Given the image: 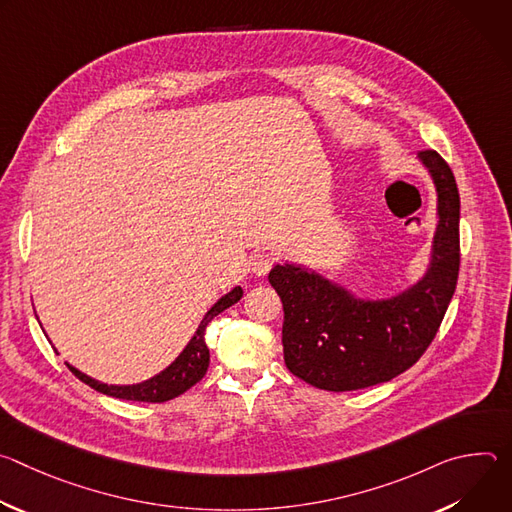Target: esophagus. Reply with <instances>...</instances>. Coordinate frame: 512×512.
<instances>
[{
    "instance_id": "34e87169",
    "label": "esophagus",
    "mask_w": 512,
    "mask_h": 512,
    "mask_svg": "<svg viewBox=\"0 0 512 512\" xmlns=\"http://www.w3.org/2000/svg\"><path fill=\"white\" fill-rule=\"evenodd\" d=\"M273 263H275V255L273 253H255L249 259V269L255 275H267L269 269L273 267Z\"/></svg>"
}]
</instances>
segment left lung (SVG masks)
<instances>
[{"label": "left lung", "mask_w": 512, "mask_h": 512, "mask_svg": "<svg viewBox=\"0 0 512 512\" xmlns=\"http://www.w3.org/2000/svg\"><path fill=\"white\" fill-rule=\"evenodd\" d=\"M419 162L437 194L431 259L419 281L369 300L304 265L269 271L283 304L285 367L318 389L356 391L395 379L419 360L444 320L460 271V194L440 154L419 152Z\"/></svg>", "instance_id": "8db88e82"}]
</instances>
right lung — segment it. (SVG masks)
Segmentation results:
<instances>
[{
	"label": "right lung",
	"instance_id": "obj_1",
	"mask_svg": "<svg viewBox=\"0 0 512 512\" xmlns=\"http://www.w3.org/2000/svg\"><path fill=\"white\" fill-rule=\"evenodd\" d=\"M241 298H243V289L237 285L204 314V318L198 324L194 336L190 338L186 348L178 354V358L170 364V367H166L162 373H158L156 377L143 381V383H137V385H107V383H101V381L81 373L79 369H75L68 362H66V367L72 371V375L81 379L85 385H89L91 389H95L103 395H109V397H117V399H125V401H145V403L170 401V399L182 395L184 391H188L190 387H194L206 375L208 362H210V352H208V346L204 342L206 326L210 324V320L214 316L225 312L227 308L237 304Z\"/></svg>",
	"mask_w": 512,
	"mask_h": 512
}]
</instances>
